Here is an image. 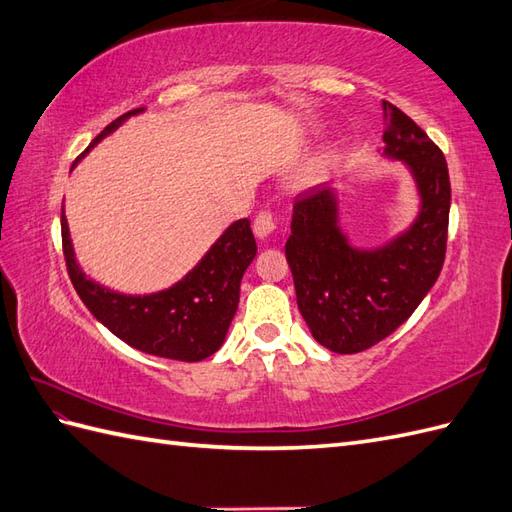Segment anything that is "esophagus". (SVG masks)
<instances>
[{"instance_id":"1","label":"esophagus","mask_w":512,"mask_h":512,"mask_svg":"<svg viewBox=\"0 0 512 512\" xmlns=\"http://www.w3.org/2000/svg\"><path fill=\"white\" fill-rule=\"evenodd\" d=\"M275 229H277L275 213L268 211V209L259 211L257 216H255V222H253V231H255V235L259 237V240H264V237H268Z\"/></svg>"}]
</instances>
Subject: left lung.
Segmentation results:
<instances>
[{
	"label": "left lung",
	"instance_id": "left-lung-1",
	"mask_svg": "<svg viewBox=\"0 0 512 512\" xmlns=\"http://www.w3.org/2000/svg\"><path fill=\"white\" fill-rule=\"evenodd\" d=\"M384 111V154L412 170L419 218L388 246L360 251L338 227L334 192L316 185L296 196L285 242L299 312L316 342L334 353H360L388 338L417 310L445 261L451 205L445 154L395 104L384 102Z\"/></svg>",
	"mask_w": 512,
	"mask_h": 512
}]
</instances>
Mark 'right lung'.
<instances>
[{
	"mask_svg": "<svg viewBox=\"0 0 512 512\" xmlns=\"http://www.w3.org/2000/svg\"><path fill=\"white\" fill-rule=\"evenodd\" d=\"M141 111L133 109L117 117L89 148ZM61 233L71 283L87 310L117 338L144 353L181 362H200L222 347L240 303L242 277L257 253L251 220L233 222L185 279L168 290L144 296L117 294L85 277L71 248L65 211Z\"/></svg>",
	"mask_w": 512,
	"mask_h": 512,
	"instance_id": "right-lung-1",
	"label": "right lung"
}]
</instances>
